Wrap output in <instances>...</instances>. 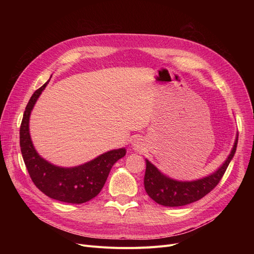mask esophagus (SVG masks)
<instances>
[{
	"instance_id": "34e87169",
	"label": "esophagus",
	"mask_w": 254,
	"mask_h": 254,
	"mask_svg": "<svg viewBox=\"0 0 254 254\" xmlns=\"http://www.w3.org/2000/svg\"><path fill=\"white\" fill-rule=\"evenodd\" d=\"M134 146H135L136 150H138V149H140V148H141V145H140V143H139V142H137V143H136Z\"/></svg>"
}]
</instances>
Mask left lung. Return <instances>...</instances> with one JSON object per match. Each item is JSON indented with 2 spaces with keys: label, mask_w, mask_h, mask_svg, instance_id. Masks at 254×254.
Wrapping results in <instances>:
<instances>
[{
  "label": "left lung",
  "mask_w": 254,
  "mask_h": 254,
  "mask_svg": "<svg viewBox=\"0 0 254 254\" xmlns=\"http://www.w3.org/2000/svg\"><path fill=\"white\" fill-rule=\"evenodd\" d=\"M238 137L233 150L225 163L212 175L190 182H180L164 176L150 162L146 159L144 176L145 190L159 205L167 207H180L198 201L216 188L235 155Z\"/></svg>",
  "instance_id": "1"
}]
</instances>
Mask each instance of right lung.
<instances>
[{"label": "right lung", "instance_id": "1", "mask_svg": "<svg viewBox=\"0 0 254 254\" xmlns=\"http://www.w3.org/2000/svg\"><path fill=\"white\" fill-rule=\"evenodd\" d=\"M47 83L48 81L34 92L23 113L19 130L23 162L32 181L44 194L64 203L82 204L100 193L112 166L126 155V149L108 151L75 168L56 167L43 159L31 141L29 120L33 107Z\"/></svg>", "mask_w": 254, "mask_h": 254}]
</instances>
